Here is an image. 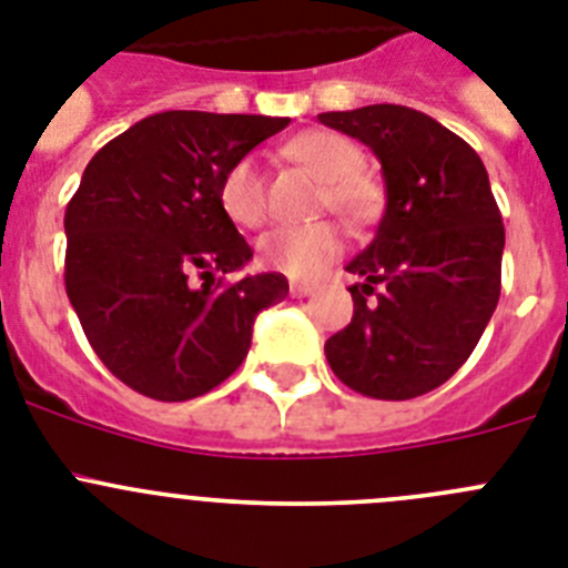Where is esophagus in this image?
<instances>
[{
    "label": "esophagus",
    "instance_id": "34e87169",
    "mask_svg": "<svg viewBox=\"0 0 568 568\" xmlns=\"http://www.w3.org/2000/svg\"><path fill=\"white\" fill-rule=\"evenodd\" d=\"M313 293H315L313 284H304V281H293V284H290V295H293V298H307V295Z\"/></svg>",
    "mask_w": 568,
    "mask_h": 568
}]
</instances>
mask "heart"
<instances>
[{
    "instance_id": "heart-1",
    "label": "heart",
    "mask_w": 568,
    "mask_h": 568,
    "mask_svg": "<svg viewBox=\"0 0 568 568\" xmlns=\"http://www.w3.org/2000/svg\"><path fill=\"white\" fill-rule=\"evenodd\" d=\"M295 162L324 179L321 202L329 204L346 222H366L378 210V184L361 173L358 144L333 130H310L287 148ZM219 202L230 222L255 230L267 222V182L255 155H241L219 184ZM341 253V233L329 222L287 224L258 241V261L290 278H313Z\"/></svg>"
}]
</instances>
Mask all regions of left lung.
<instances>
[{"mask_svg":"<svg viewBox=\"0 0 568 568\" xmlns=\"http://www.w3.org/2000/svg\"><path fill=\"white\" fill-rule=\"evenodd\" d=\"M373 150L386 210L358 275L353 321L324 344L349 389L381 400L433 393L478 346L500 298L504 222L480 155L433 115L400 104L321 113Z\"/></svg>","mask_w":568,"mask_h":568,"instance_id":"8db88e82","label":"left lung"}]
</instances>
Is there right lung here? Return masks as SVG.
Returning <instances> with one entry per match:
<instances>
[{"mask_svg":"<svg viewBox=\"0 0 568 568\" xmlns=\"http://www.w3.org/2000/svg\"><path fill=\"white\" fill-rule=\"evenodd\" d=\"M287 124L164 110L84 168L64 210V290L93 353L135 393H210L247 358L255 315L287 298L281 273L224 284L253 250L219 202L230 164Z\"/></svg>","mask_w":568,"mask_h":568,"instance_id":"obj_1","label":"right lung"}]
</instances>
